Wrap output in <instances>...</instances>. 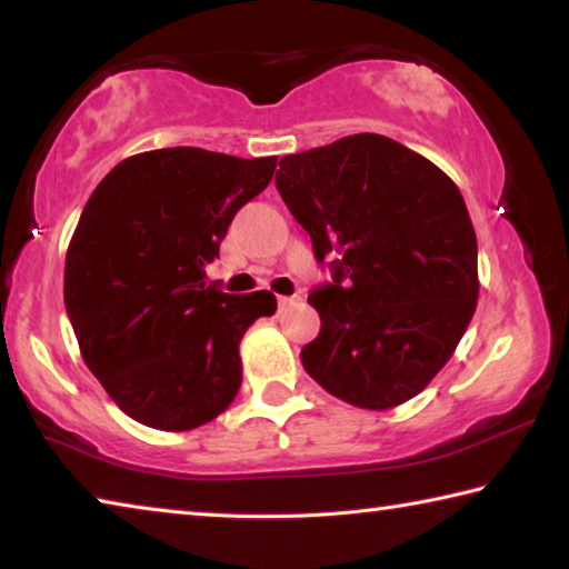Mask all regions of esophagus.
<instances>
[{
  "instance_id": "1",
  "label": "esophagus",
  "mask_w": 569,
  "mask_h": 569,
  "mask_svg": "<svg viewBox=\"0 0 569 569\" xmlns=\"http://www.w3.org/2000/svg\"><path fill=\"white\" fill-rule=\"evenodd\" d=\"M296 301H301V296H278V303H281V306L296 303Z\"/></svg>"
}]
</instances>
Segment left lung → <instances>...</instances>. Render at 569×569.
Returning <instances> with one entry per match:
<instances>
[{
    "instance_id": "8db88e82",
    "label": "left lung",
    "mask_w": 569,
    "mask_h": 569,
    "mask_svg": "<svg viewBox=\"0 0 569 569\" xmlns=\"http://www.w3.org/2000/svg\"><path fill=\"white\" fill-rule=\"evenodd\" d=\"M276 188L333 283L308 296L321 331L308 377L359 409L409 401L441 371L475 316L477 236L445 170L359 132L281 158Z\"/></svg>"
}]
</instances>
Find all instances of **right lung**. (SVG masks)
I'll return each instance as SVG.
<instances>
[{
	"instance_id": "1",
	"label": "right lung",
	"mask_w": 569,
	"mask_h": 569,
	"mask_svg": "<svg viewBox=\"0 0 569 569\" xmlns=\"http://www.w3.org/2000/svg\"><path fill=\"white\" fill-rule=\"evenodd\" d=\"M276 160L150 150L118 162L90 196L67 248L64 308L84 363L130 419L188 431L236 399L240 339L276 313V296L218 291L206 263Z\"/></svg>"
}]
</instances>
